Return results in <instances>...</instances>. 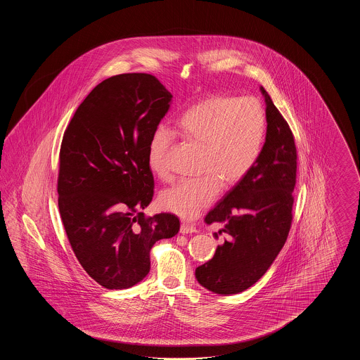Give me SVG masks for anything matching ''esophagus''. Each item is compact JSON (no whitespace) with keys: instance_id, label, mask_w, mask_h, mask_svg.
I'll use <instances>...</instances> for the list:
<instances>
[{"instance_id":"obj_1","label":"esophagus","mask_w":360,"mask_h":360,"mask_svg":"<svg viewBox=\"0 0 360 360\" xmlns=\"http://www.w3.org/2000/svg\"><path fill=\"white\" fill-rule=\"evenodd\" d=\"M179 232L182 235H188V233H195L197 232V228L193 226V225H188V224H181V228H179Z\"/></svg>"}]
</instances>
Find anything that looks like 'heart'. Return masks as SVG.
Wrapping results in <instances>:
<instances>
[{"label":"heart","instance_id":"obj_1","mask_svg":"<svg viewBox=\"0 0 360 360\" xmlns=\"http://www.w3.org/2000/svg\"><path fill=\"white\" fill-rule=\"evenodd\" d=\"M176 125L181 136L202 148L198 169L202 176L163 190L159 202L165 210L191 220L217 198L221 185L236 186L252 170L266 135V116L254 98L213 96L190 106ZM174 140V132L163 125L148 140V169L160 179L170 176Z\"/></svg>","mask_w":360,"mask_h":360}]
</instances>
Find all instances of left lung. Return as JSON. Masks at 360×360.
I'll list each match as a JSON object with an SVG mask.
<instances>
[{
    "label": "left lung",
    "mask_w": 360,
    "mask_h": 360,
    "mask_svg": "<svg viewBox=\"0 0 360 360\" xmlns=\"http://www.w3.org/2000/svg\"><path fill=\"white\" fill-rule=\"evenodd\" d=\"M266 103V141L248 175L207 214L221 225L224 241L210 260L195 269L201 286L229 295L247 290L270 269L290 231L297 150L290 127L260 86Z\"/></svg>",
    "instance_id": "1"
}]
</instances>
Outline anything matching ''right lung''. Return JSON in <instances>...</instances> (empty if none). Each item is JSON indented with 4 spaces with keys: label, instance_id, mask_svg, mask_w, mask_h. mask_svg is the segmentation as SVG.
I'll return each mask as SVG.
<instances>
[{
    "label": "right lung",
    "instance_id": "add662e5",
    "mask_svg": "<svg viewBox=\"0 0 360 360\" xmlns=\"http://www.w3.org/2000/svg\"><path fill=\"white\" fill-rule=\"evenodd\" d=\"M172 101L151 74L115 75L89 93L65 131L60 217L78 262L105 289L122 290L143 281L153 245L179 231L172 213H143L154 195L148 140Z\"/></svg>",
    "mask_w": 360,
    "mask_h": 360
}]
</instances>
